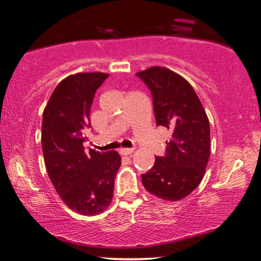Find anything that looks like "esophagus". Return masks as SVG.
I'll use <instances>...</instances> for the list:
<instances>
[{
    "mask_svg": "<svg viewBox=\"0 0 261 261\" xmlns=\"http://www.w3.org/2000/svg\"><path fill=\"white\" fill-rule=\"evenodd\" d=\"M134 151V148H121L120 153L121 155H130Z\"/></svg>",
    "mask_w": 261,
    "mask_h": 261,
    "instance_id": "1",
    "label": "esophagus"
}]
</instances>
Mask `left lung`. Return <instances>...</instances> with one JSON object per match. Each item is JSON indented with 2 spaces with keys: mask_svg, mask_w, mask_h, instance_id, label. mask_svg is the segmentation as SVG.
<instances>
[{
  "mask_svg": "<svg viewBox=\"0 0 261 261\" xmlns=\"http://www.w3.org/2000/svg\"><path fill=\"white\" fill-rule=\"evenodd\" d=\"M151 91L157 126L172 133L164 156L142 174L149 193L168 201H178L200 182L211 156V129L203 106L194 89L177 72L151 67L136 72Z\"/></svg>",
  "mask_w": 261,
  "mask_h": 261,
  "instance_id": "8db88e82",
  "label": "left lung"
}]
</instances>
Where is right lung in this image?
<instances>
[{
    "instance_id": "1",
    "label": "right lung",
    "mask_w": 261,
    "mask_h": 261,
    "mask_svg": "<svg viewBox=\"0 0 261 261\" xmlns=\"http://www.w3.org/2000/svg\"><path fill=\"white\" fill-rule=\"evenodd\" d=\"M105 72H79L54 89L42 114L41 146L50 181L65 203L83 215L100 214L113 198L121 165L117 151H84L85 128L96 90Z\"/></svg>"
}]
</instances>
